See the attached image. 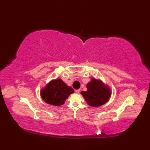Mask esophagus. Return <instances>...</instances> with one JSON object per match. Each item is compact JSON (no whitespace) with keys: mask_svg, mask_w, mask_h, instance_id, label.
I'll use <instances>...</instances> for the list:
<instances>
[{"mask_svg":"<svg viewBox=\"0 0 150 150\" xmlns=\"http://www.w3.org/2000/svg\"><path fill=\"white\" fill-rule=\"evenodd\" d=\"M80 91H81V90H75V92L77 93H80Z\"/></svg>","mask_w":150,"mask_h":150,"instance_id":"esophagus-1","label":"esophagus"}]
</instances>
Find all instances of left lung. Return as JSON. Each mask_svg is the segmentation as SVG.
<instances>
[{"instance_id": "1", "label": "left lung", "mask_w": 150, "mask_h": 150, "mask_svg": "<svg viewBox=\"0 0 150 150\" xmlns=\"http://www.w3.org/2000/svg\"><path fill=\"white\" fill-rule=\"evenodd\" d=\"M86 87L87 91H82L81 93L89 106L91 107L103 106L111 97L110 87L100 79L92 78L87 84Z\"/></svg>"}]
</instances>
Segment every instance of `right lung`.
Wrapping results in <instances>:
<instances>
[{
	"instance_id": "add662e5",
	"label": "right lung",
	"mask_w": 150,
	"mask_h": 150,
	"mask_svg": "<svg viewBox=\"0 0 150 150\" xmlns=\"http://www.w3.org/2000/svg\"><path fill=\"white\" fill-rule=\"evenodd\" d=\"M73 89L67 85L61 79H53L40 90V97L48 104L59 106L64 104Z\"/></svg>"
}]
</instances>
